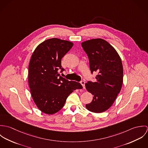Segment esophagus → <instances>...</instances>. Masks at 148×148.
<instances>
[{
	"instance_id": "esophagus-1",
	"label": "esophagus",
	"mask_w": 148,
	"mask_h": 148,
	"mask_svg": "<svg viewBox=\"0 0 148 148\" xmlns=\"http://www.w3.org/2000/svg\"><path fill=\"white\" fill-rule=\"evenodd\" d=\"M80 84L82 85V86H83V89H85V82L84 81H83V80H82V81H81L80 82Z\"/></svg>"
}]
</instances>
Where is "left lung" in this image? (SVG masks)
I'll list each match as a JSON object with an SVG mask.
<instances>
[{"label":"left lung","mask_w":148,"mask_h":148,"mask_svg":"<svg viewBox=\"0 0 148 148\" xmlns=\"http://www.w3.org/2000/svg\"><path fill=\"white\" fill-rule=\"evenodd\" d=\"M87 54L92 73L97 72L95 82L85 83L86 90L93 95L86 109L94 113L108 109L120 92L123 83V66L116 49L106 40L94 39L82 43Z\"/></svg>","instance_id":"8db88e82"}]
</instances>
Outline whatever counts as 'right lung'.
<instances>
[{
	"mask_svg": "<svg viewBox=\"0 0 148 148\" xmlns=\"http://www.w3.org/2000/svg\"><path fill=\"white\" fill-rule=\"evenodd\" d=\"M73 42L52 38L40 43L33 52L28 66V84L34 103L43 113L52 114L63 107L80 83L60 76L64 71L61 61L73 47Z\"/></svg>",
	"mask_w": 148,
	"mask_h": 148,
	"instance_id": "1",
	"label": "right lung"
}]
</instances>
